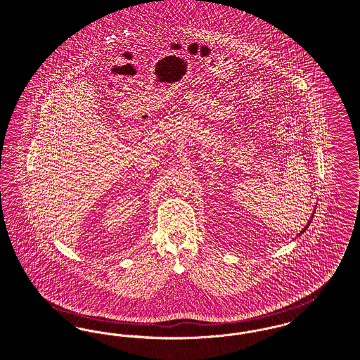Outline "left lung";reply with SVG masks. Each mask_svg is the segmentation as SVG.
<instances>
[{
    "label": "left lung",
    "instance_id": "8db88e82",
    "mask_svg": "<svg viewBox=\"0 0 360 360\" xmlns=\"http://www.w3.org/2000/svg\"><path fill=\"white\" fill-rule=\"evenodd\" d=\"M313 213H316V211L313 212ZM313 217H314V214H311V217H310V220H309V221H307V224H306V226H304V229H303V230H302V231H300V233H299V235H302V233H304V231H306V230H307V229H309V226H310V223H311V220H313Z\"/></svg>",
    "mask_w": 360,
    "mask_h": 360
}]
</instances>
